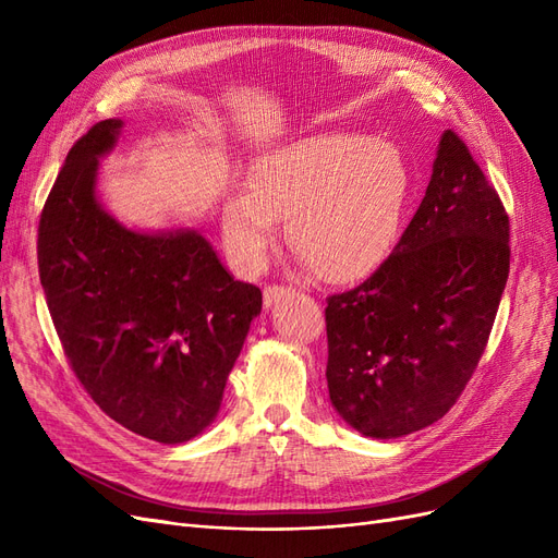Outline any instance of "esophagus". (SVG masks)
Segmentation results:
<instances>
[{"instance_id":"1","label":"esophagus","mask_w":558,"mask_h":558,"mask_svg":"<svg viewBox=\"0 0 558 558\" xmlns=\"http://www.w3.org/2000/svg\"><path fill=\"white\" fill-rule=\"evenodd\" d=\"M281 295H286V289L283 286H265V291H263V302H265V307H272L275 302L281 298Z\"/></svg>"}]
</instances>
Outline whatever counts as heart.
<instances>
[{
  "mask_svg": "<svg viewBox=\"0 0 558 558\" xmlns=\"http://www.w3.org/2000/svg\"><path fill=\"white\" fill-rule=\"evenodd\" d=\"M412 191L402 150L359 132H316L253 162L223 205V240L260 267L286 218L289 244L330 283L369 277L391 256Z\"/></svg>",
  "mask_w": 558,
  "mask_h": 558,
  "instance_id": "1",
  "label": "heart"
}]
</instances>
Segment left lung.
I'll return each mask as SVG.
<instances>
[{
    "label": "left lung",
    "instance_id": "obj_1",
    "mask_svg": "<svg viewBox=\"0 0 558 558\" xmlns=\"http://www.w3.org/2000/svg\"><path fill=\"white\" fill-rule=\"evenodd\" d=\"M508 275V214L459 134L445 130L426 195L391 256L328 298L337 414L375 440L442 418L482 359Z\"/></svg>",
    "mask_w": 558,
    "mask_h": 558
}]
</instances>
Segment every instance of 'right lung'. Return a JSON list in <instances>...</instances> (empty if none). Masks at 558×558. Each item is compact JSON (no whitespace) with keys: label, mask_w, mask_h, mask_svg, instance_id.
<instances>
[{"label":"right lung","mask_w":558,"mask_h":558,"mask_svg":"<svg viewBox=\"0 0 558 558\" xmlns=\"http://www.w3.org/2000/svg\"><path fill=\"white\" fill-rule=\"evenodd\" d=\"M121 130L109 118L66 154L39 221V279L64 356L99 410L179 445L221 410L263 293L234 281L197 230H132L105 209L99 158Z\"/></svg>","instance_id":"1"}]
</instances>
